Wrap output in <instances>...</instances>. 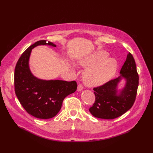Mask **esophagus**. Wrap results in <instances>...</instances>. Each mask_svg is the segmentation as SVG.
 Segmentation results:
<instances>
[{
    "mask_svg": "<svg viewBox=\"0 0 153 153\" xmlns=\"http://www.w3.org/2000/svg\"><path fill=\"white\" fill-rule=\"evenodd\" d=\"M84 89V87L81 84H79L77 85V91H81Z\"/></svg>",
    "mask_w": 153,
    "mask_h": 153,
    "instance_id": "obj_1",
    "label": "esophagus"
}]
</instances>
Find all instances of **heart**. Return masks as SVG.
Returning a JSON list of instances; mask_svg holds the SVG:
<instances>
[{
    "label": "heart",
    "mask_w": 153,
    "mask_h": 153,
    "mask_svg": "<svg viewBox=\"0 0 153 153\" xmlns=\"http://www.w3.org/2000/svg\"><path fill=\"white\" fill-rule=\"evenodd\" d=\"M107 52L99 51L88 55L80 61L81 65L89 67L84 73V81L87 85L98 86L104 84L114 76L118 62L115 58H107Z\"/></svg>",
    "instance_id": "obj_1"
}]
</instances>
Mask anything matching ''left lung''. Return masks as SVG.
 Instances as JSON below:
<instances>
[{
  "instance_id": "8db88e82",
  "label": "left lung",
  "mask_w": 153,
  "mask_h": 153,
  "mask_svg": "<svg viewBox=\"0 0 153 153\" xmlns=\"http://www.w3.org/2000/svg\"><path fill=\"white\" fill-rule=\"evenodd\" d=\"M120 73L121 76L118 77L93 89L95 100L89 111L94 117L114 119L124 114L133 105L137 94L139 76L135 61L130 53L128 54ZM122 78L126 80V84L118 95L117 84Z\"/></svg>"
}]
</instances>
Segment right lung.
Returning a JSON list of instances; mask_svg holds the SVG:
<instances>
[{
  "mask_svg": "<svg viewBox=\"0 0 153 153\" xmlns=\"http://www.w3.org/2000/svg\"><path fill=\"white\" fill-rule=\"evenodd\" d=\"M56 46L46 40H39L29 46L19 59L15 68V94L29 114L40 119L54 117L59 111L66 96L74 93L77 87L75 81L39 79L31 74L28 61L31 50L38 45Z\"/></svg>",
  "mask_w": 153,
  "mask_h": 153,
  "instance_id": "add662e5",
  "label": "right lung"
}]
</instances>
